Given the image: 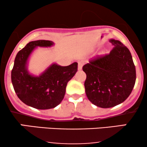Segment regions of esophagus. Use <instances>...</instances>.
I'll list each match as a JSON object with an SVG mask.
<instances>
[{"label": "esophagus", "mask_w": 147, "mask_h": 147, "mask_svg": "<svg viewBox=\"0 0 147 147\" xmlns=\"http://www.w3.org/2000/svg\"><path fill=\"white\" fill-rule=\"evenodd\" d=\"M83 65H84V62L83 61H79L78 62V70H82Z\"/></svg>", "instance_id": "esophagus-1"}]
</instances>
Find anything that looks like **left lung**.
Returning <instances> with one entry per match:
<instances>
[{"instance_id":"1","label":"left lung","mask_w":147,"mask_h":147,"mask_svg":"<svg viewBox=\"0 0 147 147\" xmlns=\"http://www.w3.org/2000/svg\"><path fill=\"white\" fill-rule=\"evenodd\" d=\"M109 41L114 46L109 55L83 66L86 74L84 86L88 99L103 109L124 102L136 79V67L129 49L118 40L111 38Z\"/></svg>"}]
</instances>
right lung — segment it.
Instances as JSON below:
<instances>
[{
    "label": "right lung",
    "mask_w": 147,
    "mask_h": 147,
    "mask_svg": "<svg viewBox=\"0 0 147 147\" xmlns=\"http://www.w3.org/2000/svg\"><path fill=\"white\" fill-rule=\"evenodd\" d=\"M54 45V42L48 40L29 42L17 53L11 70V83L18 98L39 110L53 109L62 102L67 84L77 72V62L68 66L52 63L38 75L29 71L30 58L36 48Z\"/></svg>",
    "instance_id": "obj_1"
}]
</instances>
